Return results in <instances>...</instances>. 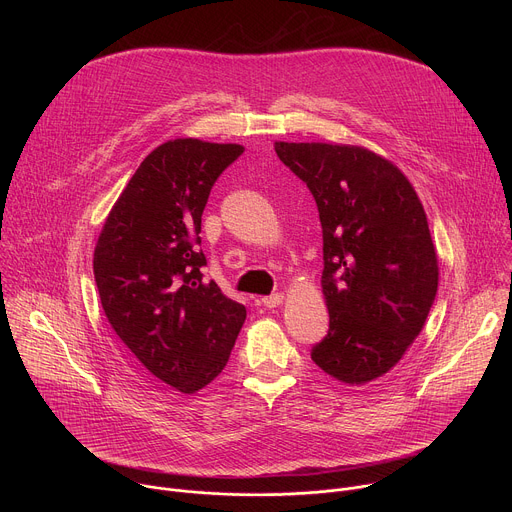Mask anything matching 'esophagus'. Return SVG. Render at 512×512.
I'll return each instance as SVG.
<instances>
[{
  "instance_id": "esophagus-1",
  "label": "esophagus",
  "mask_w": 512,
  "mask_h": 512,
  "mask_svg": "<svg viewBox=\"0 0 512 512\" xmlns=\"http://www.w3.org/2000/svg\"><path fill=\"white\" fill-rule=\"evenodd\" d=\"M281 302H283V294H271V296L261 298V304H263L265 308H277Z\"/></svg>"
}]
</instances>
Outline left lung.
I'll return each instance as SVG.
<instances>
[{
  "label": "left lung",
  "mask_w": 512,
  "mask_h": 512,
  "mask_svg": "<svg viewBox=\"0 0 512 512\" xmlns=\"http://www.w3.org/2000/svg\"><path fill=\"white\" fill-rule=\"evenodd\" d=\"M275 154L320 212L330 328L312 360L342 383H369L401 360L435 300L425 210L399 168L356 145L277 141Z\"/></svg>",
  "instance_id": "1"
}]
</instances>
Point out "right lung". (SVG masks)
Returning a JSON list of instances; mask_svg holds the SVG:
<instances>
[{
    "label": "right lung",
    "mask_w": 512,
    "mask_h": 512,
    "mask_svg": "<svg viewBox=\"0 0 512 512\" xmlns=\"http://www.w3.org/2000/svg\"><path fill=\"white\" fill-rule=\"evenodd\" d=\"M237 143L174 139L145 158L109 212L95 247L105 316L150 377L182 393L214 381L247 318L243 304L206 281L202 210Z\"/></svg>",
    "instance_id": "obj_1"
}]
</instances>
